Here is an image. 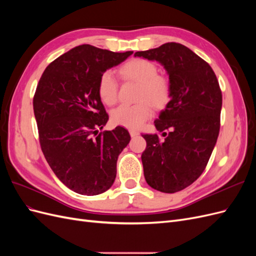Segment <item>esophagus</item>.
I'll list each match as a JSON object with an SVG mask.
<instances>
[{
    "label": "esophagus",
    "instance_id": "1",
    "mask_svg": "<svg viewBox=\"0 0 256 256\" xmlns=\"http://www.w3.org/2000/svg\"><path fill=\"white\" fill-rule=\"evenodd\" d=\"M129 134H130L131 138H134V136H136L140 134H138V131L134 130V129H130V130H129Z\"/></svg>",
    "mask_w": 256,
    "mask_h": 256
}]
</instances>
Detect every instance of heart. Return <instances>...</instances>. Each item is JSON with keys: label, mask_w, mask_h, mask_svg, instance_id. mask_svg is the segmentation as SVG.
<instances>
[{"label": "heart", "mask_w": 256, "mask_h": 256, "mask_svg": "<svg viewBox=\"0 0 256 256\" xmlns=\"http://www.w3.org/2000/svg\"><path fill=\"white\" fill-rule=\"evenodd\" d=\"M120 74L126 80L140 84L138 90L136 104H122L112 112L115 125L131 129L140 128L152 116V107L164 108L171 95L168 80L158 74V68L154 63L143 58L127 62L120 68ZM98 92L106 104L112 106L118 102V83L111 72H104L99 78Z\"/></svg>", "instance_id": "heart-1"}]
</instances>
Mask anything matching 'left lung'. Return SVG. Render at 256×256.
Listing matches in <instances>:
<instances>
[{"mask_svg":"<svg viewBox=\"0 0 256 256\" xmlns=\"http://www.w3.org/2000/svg\"><path fill=\"white\" fill-rule=\"evenodd\" d=\"M134 56L159 62L168 74L171 99L154 122L164 138L142 134L147 145L141 158L146 182L175 193L198 180L212 156L220 130L219 82L209 64L182 44L166 42Z\"/></svg>","mask_w":256,"mask_h":256,"instance_id":"8db88e82","label":"left lung"}]
</instances>
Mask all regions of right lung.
<instances>
[{
	"label": "right lung",
	"instance_id": "obj_1",
	"mask_svg": "<svg viewBox=\"0 0 256 256\" xmlns=\"http://www.w3.org/2000/svg\"><path fill=\"white\" fill-rule=\"evenodd\" d=\"M132 51L112 52L81 44L44 69L33 99L42 150L58 180L82 196L111 188L128 130L99 132L109 120L98 92L99 78Z\"/></svg>",
	"mask_w": 256,
	"mask_h": 256
}]
</instances>
